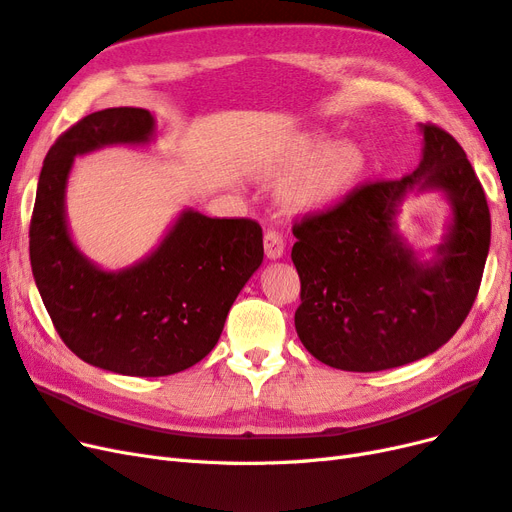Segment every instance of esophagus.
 I'll use <instances>...</instances> for the list:
<instances>
[{
  "instance_id": "1",
  "label": "esophagus",
  "mask_w": 512,
  "mask_h": 512,
  "mask_svg": "<svg viewBox=\"0 0 512 512\" xmlns=\"http://www.w3.org/2000/svg\"><path fill=\"white\" fill-rule=\"evenodd\" d=\"M284 250H286V239H284L282 232L269 228L265 232V254H267V258H271V260L282 258Z\"/></svg>"
}]
</instances>
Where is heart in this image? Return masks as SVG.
<instances>
[{
  "label": "heart",
  "instance_id": "1",
  "mask_svg": "<svg viewBox=\"0 0 512 512\" xmlns=\"http://www.w3.org/2000/svg\"><path fill=\"white\" fill-rule=\"evenodd\" d=\"M322 134H303L284 149L277 170L301 166L288 183V196L299 205L318 207L348 194L365 173V151L342 138L324 146Z\"/></svg>",
  "mask_w": 512,
  "mask_h": 512
}]
</instances>
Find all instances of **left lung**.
Here are the masks:
<instances>
[{
  "mask_svg": "<svg viewBox=\"0 0 512 512\" xmlns=\"http://www.w3.org/2000/svg\"><path fill=\"white\" fill-rule=\"evenodd\" d=\"M423 158L399 181L365 183L294 224L301 280L294 327L307 352L344 371H382L436 352L470 314L491 243V215L466 151L421 123ZM440 191L452 222L429 261L398 235L410 193Z\"/></svg>",
  "mask_w": 512,
  "mask_h": 512,
  "instance_id": "obj_1",
  "label": "left lung"
}]
</instances>
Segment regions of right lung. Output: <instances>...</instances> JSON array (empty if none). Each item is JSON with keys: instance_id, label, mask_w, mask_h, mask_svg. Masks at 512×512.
<instances>
[{"instance_id": "obj_1", "label": "right lung", "mask_w": 512, "mask_h": 512, "mask_svg": "<svg viewBox=\"0 0 512 512\" xmlns=\"http://www.w3.org/2000/svg\"><path fill=\"white\" fill-rule=\"evenodd\" d=\"M145 108H104L74 123L44 158L29 226V260L59 337L85 363L123 376H170L203 361L222 335L237 294L260 267L254 220L185 209L136 265L104 271L70 237L66 188L76 156L111 145H147Z\"/></svg>"}]
</instances>
